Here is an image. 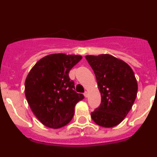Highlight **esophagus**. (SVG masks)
I'll list each match as a JSON object with an SVG mask.
<instances>
[{
	"instance_id": "esophagus-1",
	"label": "esophagus",
	"mask_w": 157,
	"mask_h": 157,
	"mask_svg": "<svg viewBox=\"0 0 157 157\" xmlns=\"http://www.w3.org/2000/svg\"><path fill=\"white\" fill-rule=\"evenodd\" d=\"M84 96H85V98H87L88 96V91H85V93H84Z\"/></svg>"
}]
</instances>
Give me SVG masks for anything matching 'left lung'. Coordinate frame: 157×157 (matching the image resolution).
Wrapping results in <instances>:
<instances>
[{"mask_svg": "<svg viewBox=\"0 0 157 157\" xmlns=\"http://www.w3.org/2000/svg\"><path fill=\"white\" fill-rule=\"evenodd\" d=\"M101 96L100 106L91 113L95 124L113 128L121 123L133 106L137 82L128 64L109 54L86 56Z\"/></svg>", "mask_w": 157, "mask_h": 157, "instance_id": "obj_1", "label": "left lung"}]
</instances>
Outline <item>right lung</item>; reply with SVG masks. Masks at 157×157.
Here are the masks:
<instances>
[{"mask_svg":"<svg viewBox=\"0 0 157 157\" xmlns=\"http://www.w3.org/2000/svg\"><path fill=\"white\" fill-rule=\"evenodd\" d=\"M82 59L78 55L50 54L39 60L28 73L25 96L34 115L45 126L58 129L71 121L75 106L84 98L75 92L69 72Z\"/></svg>","mask_w":157,"mask_h":157,"instance_id":"1","label":"right lung"}]
</instances>
